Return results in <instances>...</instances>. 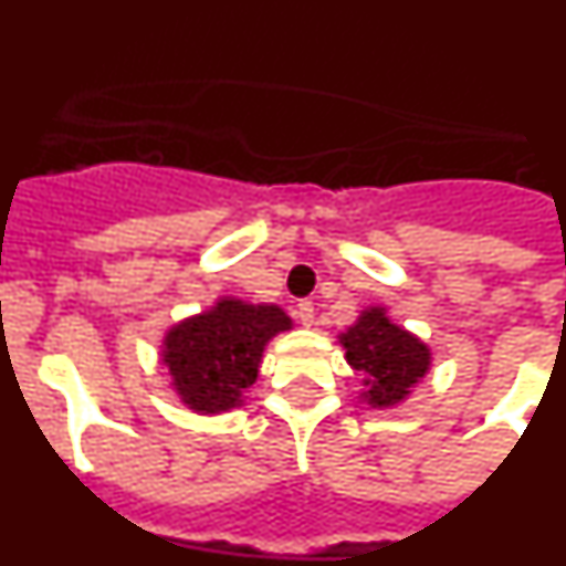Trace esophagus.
<instances>
[{"mask_svg": "<svg viewBox=\"0 0 566 566\" xmlns=\"http://www.w3.org/2000/svg\"><path fill=\"white\" fill-rule=\"evenodd\" d=\"M297 319L303 323V326H314V303H308V300H300L297 303Z\"/></svg>", "mask_w": 566, "mask_h": 566, "instance_id": "34e87169", "label": "esophagus"}]
</instances>
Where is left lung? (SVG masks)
I'll use <instances>...</instances> for the list:
<instances>
[{
	"instance_id": "8db88e82",
	"label": "left lung",
	"mask_w": 566,
	"mask_h": 566,
	"mask_svg": "<svg viewBox=\"0 0 566 566\" xmlns=\"http://www.w3.org/2000/svg\"><path fill=\"white\" fill-rule=\"evenodd\" d=\"M337 339L348 365L363 377L359 402L377 411H391L408 402L433 365L431 345L394 323L388 308L379 303L363 308Z\"/></svg>"
}]
</instances>
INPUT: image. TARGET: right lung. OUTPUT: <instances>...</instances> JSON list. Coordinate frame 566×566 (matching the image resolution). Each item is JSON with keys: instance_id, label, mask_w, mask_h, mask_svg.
I'll list each match as a JSON object with an SVG mask.
<instances>
[{"instance_id": "right-lung-1", "label": "right lung", "mask_w": 566, "mask_h": 566, "mask_svg": "<svg viewBox=\"0 0 566 566\" xmlns=\"http://www.w3.org/2000/svg\"><path fill=\"white\" fill-rule=\"evenodd\" d=\"M292 326V317L274 303L218 297L164 332L161 365H167L169 388L201 417L234 411L258 379L266 345Z\"/></svg>"}]
</instances>
